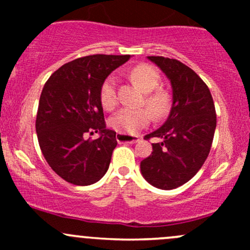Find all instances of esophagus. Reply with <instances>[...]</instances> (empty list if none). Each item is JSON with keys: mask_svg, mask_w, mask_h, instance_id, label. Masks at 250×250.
Wrapping results in <instances>:
<instances>
[{"mask_svg": "<svg viewBox=\"0 0 250 250\" xmlns=\"http://www.w3.org/2000/svg\"><path fill=\"white\" fill-rule=\"evenodd\" d=\"M116 140L119 143H136L140 141L139 136H130V135L119 133L116 135Z\"/></svg>", "mask_w": 250, "mask_h": 250, "instance_id": "obj_1", "label": "esophagus"}]
</instances>
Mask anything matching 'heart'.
Instances as JSON below:
<instances>
[{
	"label": "heart",
	"mask_w": 250,
	"mask_h": 250,
	"mask_svg": "<svg viewBox=\"0 0 250 250\" xmlns=\"http://www.w3.org/2000/svg\"><path fill=\"white\" fill-rule=\"evenodd\" d=\"M131 79L145 93H150L155 90L160 83L159 73L149 64L136 65L131 70ZM100 99H101L103 107L108 110L115 108L117 103L115 77L109 76L105 79L100 91ZM146 103L151 113L157 117L166 115L170 107L168 94L161 90L148 94L146 97ZM150 111L147 109L122 108L111 117L110 125L120 133L135 134L141 128L146 127L150 122Z\"/></svg>",
	"instance_id": "1"
}]
</instances>
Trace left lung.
<instances>
[{"label":"left lung","mask_w":250,"mask_h":250,"mask_svg":"<svg viewBox=\"0 0 250 250\" xmlns=\"http://www.w3.org/2000/svg\"><path fill=\"white\" fill-rule=\"evenodd\" d=\"M170 81L173 103L163 125L147 139L153 143L150 156L141 161V174L154 187L170 190L194 176L210 151L216 113L209 88L193 69L163 56H148Z\"/></svg>","instance_id":"1"}]
</instances>
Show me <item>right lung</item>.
Returning a JSON list of instances; mask_svg holds the SVG:
<instances>
[{
    "mask_svg": "<svg viewBox=\"0 0 250 250\" xmlns=\"http://www.w3.org/2000/svg\"><path fill=\"white\" fill-rule=\"evenodd\" d=\"M130 55H89L65 63L45 82L40 96L36 133L45 161L75 186L104 176L117 146L116 133L105 128L100 91L109 74ZM99 132V139H84Z\"/></svg>",
    "mask_w": 250,
    "mask_h": 250,
    "instance_id": "right-lung-1",
    "label": "right lung"
}]
</instances>
